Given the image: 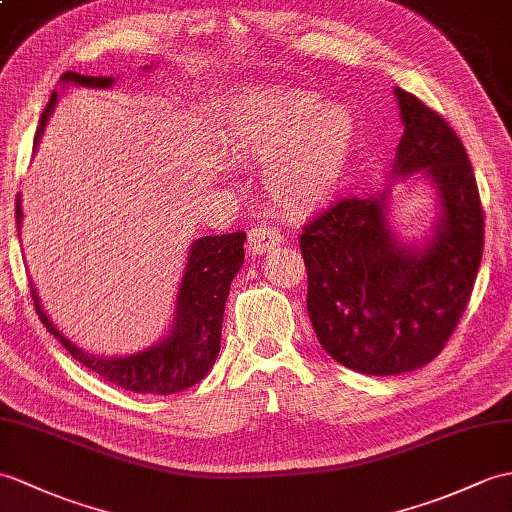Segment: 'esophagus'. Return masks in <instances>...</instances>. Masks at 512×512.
Masks as SVG:
<instances>
[{"label":"esophagus","mask_w":512,"mask_h":512,"mask_svg":"<svg viewBox=\"0 0 512 512\" xmlns=\"http://www.w3.org/2000/svg\"><path fill=\"white\" fill-rule=\"evenodd\" d=\"M281 244V233L275 231L272 227H268V224H257L255 229H251V233H248V242H246V248L248 253L251 255H261L270 251V248H275Z\"/></svg>","instance_id":"esophagus-1"}]
</instances>
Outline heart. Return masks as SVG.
<instances>
[{
	"label": "heart",
	"instance_id": "b5f03b06",
	"mask_svg": "<svg viewBox=\"0 0 512 512\" xmlns=\"http://www.w3.org/2000/svg\"><path fill=\"white\" fill-rule=\"evenodd\" d=\"M237 157L266 163V196L288 211H310L338 192L355 146L347 109L296 95H251L229 122Z\"/></svg>",
	"mask_w": 512,
	"mask_h": 512
}]
</instances>
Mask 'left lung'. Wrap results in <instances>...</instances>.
Segmentation results:
<instances>
[{
  "label": "left lung",
  "mask_w": 512,
  "mask_h": 512,
  "mask_svg": "<svg viewBox=\"0 0 512 512\" xmlns=\"http://www.w3.org/2000/svg\"><path fill=\"white\" fill-rule=\"evenodd\" d=\"M403 135L386 187L342 198L307 224V312L320 347L364 375L432 362L454 334L478 277L484 213L467 150L441 115L395 87ZM421 173L437 216L421 241L387 220L391 183Z\"/></svg>",
  "instance_id": "obj_1"
}]
</instances>
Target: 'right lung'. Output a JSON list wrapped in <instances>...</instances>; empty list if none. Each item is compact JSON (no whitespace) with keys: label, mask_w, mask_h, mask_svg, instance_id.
I'll return each mask as SVG.
<instances>
[{"label":"right lung","mask_w":512,"mask_h":512,"mask_svg":"<svg viewBox=\"0 0 512 512\" xmlns=\"http://www.w3.org/2000/svg\"><path fill=\"white\" fill-rule=\"evenodd\" d=\"M146 71L152 67L146 65ZM61 85H78L87 89H111L113 76H80L65 71ZM58 93L54 91L39 120L34 148L39 146L47 120L54 111ZM23 211L21 196H17V231H21ZM21 235V233H19ZM244 231L227 235H207L192 242L187 253L185 272L176 292L172 325L165 336L152 347L128 355H95L71 342L41 305V296L30 281V292L37 314L50 334L63 344L71 358L85 364L106 382L133 392L150 395H172L200 382L209 373L220 353L224 303L231 290V281L244 264Z\"/></svg>","instance_id":"add662e5"}]
</instances>
